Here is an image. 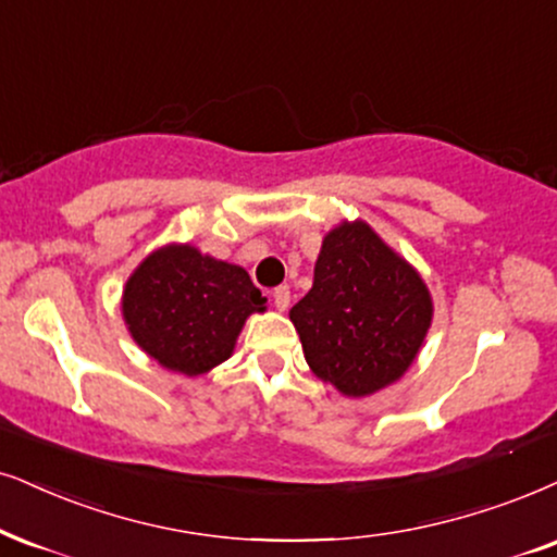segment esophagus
Segmentation results:
<instances>
[{
	"label": "esophagus",
	"mask_w": 557,
	"mask_h": 557,
	"mask_svg": "<svg viewBox=\"0 0 557 557\" xmlns=\"http://www.w3.org/2000/svg\"><path fill=\"white\" fill-rule=\"evenodd\" d=\"M272 300H274V308H277V311H287V308H290V287L287 285L274 287Z\"/></svg>",
	"instance_id": "34e87169"
}]
</instances>
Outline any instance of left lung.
<instances>
[{"instance_id": "8db88e82", "label": "left lung", "mask_w": 557, "mask_h": 557, "mask_svg": "<svg viewBox=\"0 0 557 557\" xmlns=\"http://www.w3.org/2000/svg\"><path fill=\"white\" fill-rule=\"evenodd\" d=\"M432 313L421 274L368 223L344 221L323 236L313 287L290 321L313 375L362 398L411 368Z\"/></svg>"}]
</instances>
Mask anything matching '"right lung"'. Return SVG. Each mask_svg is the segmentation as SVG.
<instances>
[{"instance_id":"add662e5","label":"right lung","mask_w":557,"mask_h":557,"mask_svg":"<svg viewBox=\"0 0 557 557\" xmlns=\"http://www.w3.org/2000/svg\"><path fill=\"white\" fill-rule=\"evenodd\" d=\"M267 298L238 264L193 244L151 251L125 283L123 319L133 342L161 368L195 377L226 362L251 313Z\"/></svg>"}]
</instances>
